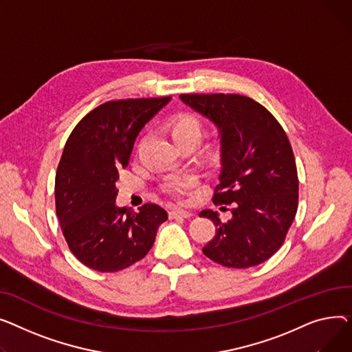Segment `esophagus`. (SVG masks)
Wrapping results in <instances>:
<instances>
[{
  "instance_id": "esophagus-1",
  "label": "esophagus",
  "mask_w": 352,
  "mask_h": 352,
  "mask_svg": "<svg viewBox=\"0 0 352 352\" xmlns=\"http://www.w3.org/2000/svg\"><path fill=\"white\" fill-rule=\"evenodd\" d=\"M193 213L188 212V210H182V209H172L169 212V217L170 219H189L192 217Z\"/></svg>"
}]
</instances>
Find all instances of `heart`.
Instances as JSON below:
<instances>
[{"instance_id":"obj_1","label":"heart","mask_w":352,"mask_h":352,"mask_svg":"<svg viewBox=\"0 0 352 352\" xmlns=\"http://www.w3.org/2000/svg\"><path fill=\"white\" fill-rule=\"evenodd\" d=\"M169 131L179 146H183L186 143L197 144L201 136L200 120L192 113H180L175 116L169 123ZM192 183L193 179L190 176H182L164 183L162 190L177 200H182L184 190L190 188Z\"/></svg>"}]
</instances>
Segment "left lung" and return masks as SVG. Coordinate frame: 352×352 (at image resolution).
<instances>
[{
  "label": "left lung",
  "instance_id": "obj_1",
  "mask_svg": "<svg viewBox=\"0 0 352 352\" xmlns=\"http://www.w3.org/2000/svg\"><path fill=\"white\" fill-rule=\"evenodd\" d=\"M180 99L219 129L221 172L213 203L232 204L227 221L217 212H200L216 226L204 256L230 268L264 263L283 245L298 208L290 140L277 119L249 96L184 94Z\"/></svg>",
  "mask_w": 352,
  "mask_h": 352
}]
</instances>
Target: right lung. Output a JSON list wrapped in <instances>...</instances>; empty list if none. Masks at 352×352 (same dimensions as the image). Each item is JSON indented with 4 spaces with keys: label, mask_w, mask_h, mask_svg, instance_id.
Masks as SVG:
<instances>
[{
    "label": "right lung",
    "mask_w": 352,
    "mask_h": 352,
    "mask_svg": "<svg viewBox=\"0 0 352 352\" xmlns=\"http://www.w3.org/2000/svg\"><path fill=\"white\" fill-rule=\"evenodd\" d=\"M170 100L119 99L102 103L74 128L55 176V206L74 256L92 270L115 273L149 253L168 213L153 203L139 212L118 208L119 170L129 164L142 128Z\"/></svg>",
    "instance_id": "right-lung-1"
}]
</instances>
